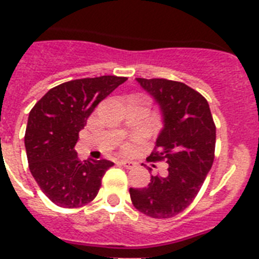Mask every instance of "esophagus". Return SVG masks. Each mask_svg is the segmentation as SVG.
<instances>
[{"label": "esophagus", "mask_w": 259, "mask_h": 259, "mask_svg": "<svg viewBox=\"0 0 259 259\" xmlns=\"http://www.w3.org/2000/svg\"><path fill=\"white\" fill-rule=\"evenodd\" d=\"M119 164H121L122 166L127 168V169H132V168H134V166H136V162L130 161V160H121V161H119Z\"/></svg>", "instance_id": "obj_1"}]
</instances>
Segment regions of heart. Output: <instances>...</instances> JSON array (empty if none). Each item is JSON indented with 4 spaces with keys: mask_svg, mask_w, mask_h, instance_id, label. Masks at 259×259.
Wrapping results in <instances>:
<instances>
[{
    "mask_svg": "<svg viewBox=\"0 0 259 259\" xmlns=\"http://www.w3.org/2000/svg\"><path fill=\"white\" fill-rule=\"evenodd\" d=\"M125 149H129V145H125Z\"/></svg>",
    "mask_w": 259,
    "mask_h": 259,
    "instance_id": "1",
    "label": "heart"
}]
</instances>
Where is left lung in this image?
Instances as JSON below:
<instances>
[{
  "label": "left lung",
  "instance_id": "8db88e82",
  "mask_svg": "<svg viewBox=\"0 0 259 259\" xmlns=\"http://www.w3.org/2000/svg\"><path fill=\"white\" fill-rule=\"evenodd\" d=\"M137 82L161 109L164 127L149 160L168 162V173L152 176L145 188H130V199L140 212L166 219L184 211L200 191L215 157L217 127L207 99L184 83Z\"/></svg>",
  "mask_w": 259,
  "mask_h": 259
}]
</instances>
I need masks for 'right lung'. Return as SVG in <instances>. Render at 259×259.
Instances as JSON below:
<instances>
[{
  "instance_id": "1",
  "label": "right lung",
  "mask_w": 259,
  "mask_h": 259,
  "mask_svg": "<svg viewBox=\"0 0 259 259\" xmlns=\"http://www.w3.org/2000/svg\"><path fill=\"white\" fill-rule=\"evenodd\" d=\"M126 80L114 75L70 80L51 89L30 110L24 137L29 170L59 207L78 208L93 201L114 165L109 160L80 161L74 146L98 103Z\"/></svg>"
}]
</instances>
